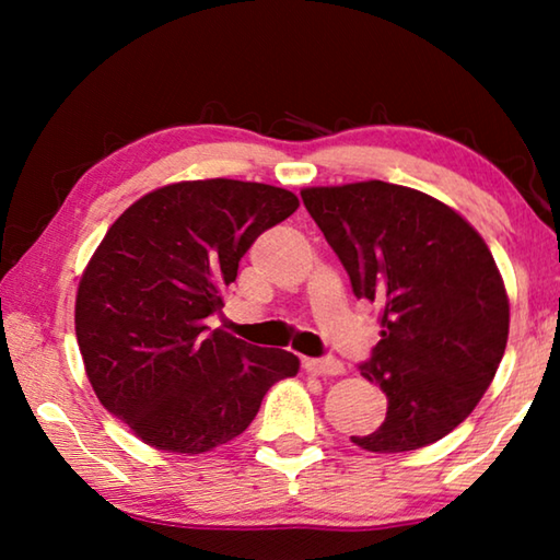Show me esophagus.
Segmentation results:
<instances>
[{
    "label": "esophagus",
    "mask_w": 560,
    "mask_h": 560,
    "mask_svg": "<svg viewBox=\"0 0 560 560\" xmlns=\"http://www.w3.org/2000/svg\"><path fill=\"white\" fill-rule=\"evenodd\" d=\"M303 368H306V371L314 373V375H340V373H343V363H340V360L334 358V355L306 358Z\"/></svg>",
    "instance_id": "34e87169"
}]
</instances>
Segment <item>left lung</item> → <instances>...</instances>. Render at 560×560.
<instances>
[{
    "label": "left lung",
    "instance_id": "1",
    "mask_svg": "<svg viewBox=\"0 0 560 560\" xmlns=\"http://www.w3.org/2000/svg\"><path fill=\"white\" fill-rule=\"evenodd\" d=\"M301 200L377 306L381 343L360 375L387 397L385 422L353 438L368 452H410L450 434L494 381L509 299L485 240L434 197L381 183L303 189Z\"/></svg>",
    "mask_w": 560,
    "mask_h": 560
}]
</instances>
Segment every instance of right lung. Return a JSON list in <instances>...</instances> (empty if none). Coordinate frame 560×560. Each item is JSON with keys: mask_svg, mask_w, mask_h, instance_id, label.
I'll list each match as a JSON object with an SVG mask.
<instances>
[{"mask_svg": "<svg viewBox=\"0 0 560 560\" xmlns=\"http://www.w3.org/2000/svg\"><path fill=\"white\" fill-rule=\"evenodd\" d=\"M296 207L281 187L195 179L145 195L103 236L79 283L75 338L101 405L150 447H220L299 373L289 350L207 326L246 249Z\"/></svg>", "mask_w": 560, "mask_h": 560, "instance_id": "add662e5", "label": "right lung"}]
</instances>
